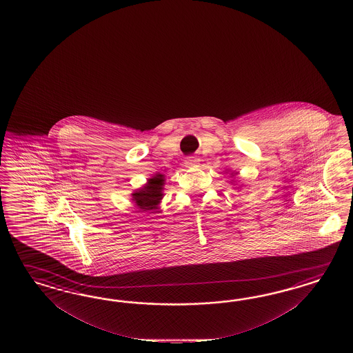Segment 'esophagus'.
<instances>
[{
  "label": "esophagus",
  "instance_id": "1",
  "mask_svg": "<svg viewBox=\"0 0 353 353\" xmlns=\"http://www.w3.org/2000/svg\"><path fill=\"white\" fill-rule=\"evenodd\" d=\"M185 164H186V167H196L199 164V159L195 157H189V158H186Z\"/></svg>",
  "mask_w": 353,
  "mask_h": 353
}]
</instances>
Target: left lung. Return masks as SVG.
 I'll list each match as a JSON object with an SVG mask.
<instances>
[{
  "label": "left lung",
  "instance_id": "8db88e82",
  "mask_svg": "<svg viewBox=\"0 0 353 353\" xmlns=\"http://www.w3.org/2000/svg\"><path fill=\"white\" fill-rule=\"evenodd\" d=\"M226 171L228 172H230V173H229V174H230V177H233V179H234L235 176H236V174H238V172H235V171H230V170H226ZM228 172H225V173H228ZM234 180H232V181H230V183H234ZM238 189H239V188H238Z\"/></svg>",
  "mask_w": 353,
  "mask_h": 353
}]
</instances>
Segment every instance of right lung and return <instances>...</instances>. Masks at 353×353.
Instances as JSON below:
<instances>
[{"instance_id": "add662e5", "label": "right lung", "mask_w": 353, "mask_h": 353, "mask_svg": "<svg viewBox=\"0 0 353 353\" xmlns=\"http://www.w3.org/2000/svg\"><path fill=\"white\" fill-rule=\"evenodd\" d=\"M164 183H165L164 173L154 174L142 188L132 192V202L142 212L158 210L161 199L164 196L163 194Z\"/></svg>"}]
</instances>
